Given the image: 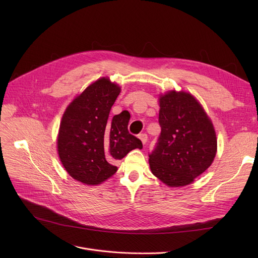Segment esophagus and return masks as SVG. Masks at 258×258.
<instances>
[{
	"label": "esophagus",
	"instance_id": "esophagus-1",
	"mask_svg": "<svg viewBox=\"0 0 258 258\" xmlns=\"http://www.w3.org/2000/svg\"><path fill=\"white\" fill-rule=\"evenodd\" d=\"M139 139L142 141L143 144H145V143L147 142V135H146L145 133L140 134V135H139Z\"/></svg>",
	"mask_w": 258,
	"mask_h": 258
}]
</instances>
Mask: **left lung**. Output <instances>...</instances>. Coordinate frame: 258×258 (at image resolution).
<instances>
[{
	"mask_svg": "<svg viewBox=\"0 0 258 258\" xmlns=\"http://www.w3.org/2000/svg\"><path fill=\"white\" fill-rule=\"evenodd\" d=\"M161 134L148 154L152 172L171 187L190 184L212 163L216 136L192 95L175 91L160 97Z\"/></svg>",
	"mask_w": 258,
	"mask_h": 258,
	"instance_id": "left-lung-1",
	"label": "left lung"
}]
</instances>
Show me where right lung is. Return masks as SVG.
Segmentation results:
<instances>
[{
	"mask_svg": "<svg viewBox=\"0 0 258 258\" xmlns=\"http://www.w3.org/2000/svg\"><path fill=\"white\" fill-rule=\"evenodd\" d=\"M120 88L100 78L76 97L62 116L57 151L61 163L72 178L97 185L117 171L116 160L125 157L142 142L130 134V118L121 114L108 120Z\"/></svg>",
	"mask_w": 258,
	"mask_h": 258,
	"instance_id": "1",
	"label": "right lung"
}]
</instances>
